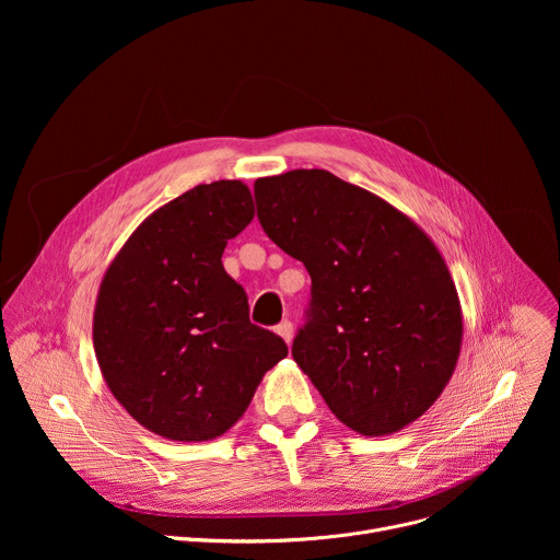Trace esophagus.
<instances>
[{
	"label": "esophagus",
	"mask_w": 560,
	"mask_h": 560,
	"mask_svg": "<svg viewBox=\"0 0 560 560\" xmlns=\"http://www.w3.org/2000/svg\"><path fill=\"white\" fill-rule=\"evenodd\" d=\"M277 335L290 346V341H292V324H290V322H281V324L277 326Z\"/></svg>",
	"instance_id": "obj_1"
}]
</instances>
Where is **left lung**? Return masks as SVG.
<instances>
[{"mask_svg": "<svg viewBox=\"0 0 560 560\" xmlns=\"http://www.w3.org/2000/svg\"><path fill=\"white\" fill-rule=\"evenodd\" d=\"M255 197L266 234L310 272V314L292 357L332 415L363 436L421 419L463 341L458 292L432 238L328 171L261 177Z\"/></svg>", "mask_w": 560, "mask_h": 560, "instance_id": "1", "label": "left lung"}]
</instances>
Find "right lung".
<instances>
[{
  "label": "right lung",
  "mask_w": 560,
  "mask_h": 560,
  "mask_svg": "<svg viewBox=\"0 0 560 560\" xmlns=\"http://www.w3.org/2000/svg\"><path fill=\"white\" fill-rule=\"evenodd\" d=\"M255 217L244 182H212L148 214L104 272L93 343L121 408L168 441L225 434L288 346L250 324L221 255Z\"/></svg>",
  "instance_id": "add662e5"
}]
</instances>
